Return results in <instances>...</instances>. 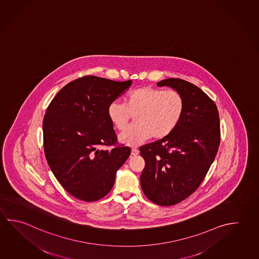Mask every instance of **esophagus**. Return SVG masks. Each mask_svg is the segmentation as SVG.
<instances>
[{"mask_svg": "<svg viewBox=\"0 0 259 259\" xmlns=\"http://www.w3.org/2000/svg\"><path fill=\"white\" fill-rule=\"evenodd\" d=\"M138 154H139V151L136 149V148H133V149L131 150L132 155H137Z\"/></svg>", "mask_w": 259, "mask_h": 259, "instance_id": "obj_1", "label": "esophagus"}]
</instances>
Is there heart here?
<instances>
[{"mask_svg": "<svg viewBox=\"0 0 259 259\" xmlns=\"http://www.w3.org/2000/svg\"><path fill=\"white\" fill-rule=\"evenodd\" d=\"M184 112L185 100L178 92L149 87L137 88L128 94L124 104L114 101L107 109L111 123L120 131L135 115L136 123L119 136L120 143L132 147L152 136L161 139L169 136L178 126Z\"/></svg>", "mask_w": 259, "mask_h": 259, "instance_id": "b5f03b06", "label": "heart"}]
</instances>
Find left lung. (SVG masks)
<instances>
[{
    "instance_id": "left-lung-1",
    "label": "left lung",
    "mask_w": 259,
    "mask_h": 259,
    "mask_svg": "<svg viewBox=\"0 0 259 259\" xmlns=\"http://www.w3.org/2000/svg\"><path fill=\"white\" fill-rule=\"evenodd\" d=\"M157 87H169L185 100V112L169 136L141 146L145 166L141 174L142 190L159 205H172L192 195L204 180L220 144L218 107L195 84L168 78Z\"/></svg>"
}]
</instances>
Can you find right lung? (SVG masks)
Listing matches in <instances>:
<instances>
[{"label": "right lung", "mask_w": 259, "mask_h": 259, "mask_svg": "<svg viewBox=\"0 0 259 259\" xmlns=\"http://www.w3.org/2000/svg\"><path fill=\"white\" fill-rule=\"evenodd\" d=\"M131 84V80L78 78L63 87L46 110L42 131L47 163L64 189L78 199L93 202L107 195L117 170L130 156L127 146H102L117 142L107 109Z\"/></svg>", "instance_id": "add662e5"}]
</instances>
